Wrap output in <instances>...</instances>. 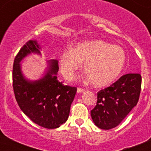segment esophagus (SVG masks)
I'll return each mask as SVG.
<instances>
[{"label":"esophagus","instance_id":"1","mask_svg":"<svg viewBox=\"0 0 151 151\" xmlns=\"http://www.w3.org/2000/svg\"><path fill=\"white\" fill-rule=\"evenodd\" d=\"M84 91H85V89L81 88H78V89H77V92H78V93H82V92Z\"/></svg>","mask_w":151,"mask_h":151}]
</instances>
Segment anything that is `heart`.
<instances>
[{
  "label": "heart",
  "mask_w": 151,
  "mask_h": 151,
  "mask_svg": "<svg viewBox=\"0 0 151 151\" xmlns=\"http://www.w3.org/2000/svg\"><path fill=\"white\" fill-rule=\"evenodd\" d=\"M125 61V52L121 47L103 40H90L64 50L60 56V67L64 77L71 78L85 63L87 79L95 87H104L120 74Z\"/></svg>",
  "instance_id": "1"
}]
</instances>
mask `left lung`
Here are the masks:
<instances>
[{
    "label": "left lung",
    "mask_w": 151,
    "mask_h": 151,
    "mask_svg": "<svg viewBox=\"0 0 151 151\" xmlns=\"http://www.w3.org/2000/svg\"><path fill=\"white\" fill-rule=\"evenodd\" d=\"M141 87V75L129 73L110 87L100 91L97 104L91 111L94 123L105 130L116 127L137 105Z\"/></svg>",
    "instance_id": "left-lung-1"
}]
</instances>
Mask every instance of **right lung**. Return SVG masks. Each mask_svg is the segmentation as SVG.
Wrapping results in <instances>:
<instances>
[{
  "label": "right lung",
  "mask_w": 151,
  "mask_h": 151,
  "mask_svg": "<svg viewBox=\"0 0 151 151\" xmlns=\"http://www.w3.org/2000/svg\"><path fill=\"white\" fill-rule=\"evenodd\" d=\"M40 48L37 41L30 40L19 51L13 63V91L19 106L31 120L43 128L57 129L68 119L77 88L57 80V60L47 61L42 78L32 81L24 76L21 61L31 54L41 55Z\"/></svg>",
  "instance_id": "1"
}]
</instances>
